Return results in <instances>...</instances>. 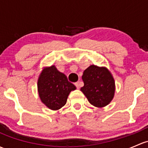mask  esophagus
<instances>
[{"instance_id": "34e87169", "label": "esophagus", "mask_w": 148, "mask_h": 148, "mask_svg": "<svg viewBox=\"0 0 148 148\" xmlns=\"http://www.w3.org/2000/svg\"><path fill=\"white\" fill-rule=\"evenodd\" d=\"M74 84H75V86H77V88H80L81 84H80V82H76V83H74Z\"/></svg>"}]
</instances>
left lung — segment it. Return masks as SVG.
Instances as JSON below:
<instances>
[{
	"label": "left lung",
	"instance_id": "left-lung-1",
	"mask_svg": "<svg viewBox=\"0 0 148 148\" xmlns=\"http://www.w3.org/2000/svg\"><path fill=\"white\" fill-rule=\"evenodd\" d=\"M82 80L84 85L81 91L91 105L102 108L111 101L116 86L114 79L107 68L91 65L84 71Z\"/></svg>",
	"mask_w": 148,
	"mask_h": 148
}]
</instances>
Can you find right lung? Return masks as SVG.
I'll return each mask as SVG.
<instances>
[{
  "instance_id": "right-lung-1",
  "label": "right lung",
  "mask_w": 148,
  "mask_h": 148,
  "mask_svg": "<svg viewBox=\"0 0 148 148\" xmlns=\"http://www.w3.org/2000/svg\"><path fill=\"white\" fill-rule=\"evenodd\" d=\"M76 86L55 66L43 69L37 81V90L42 102L49 109L56 111L66 104L68 96Z\"/></svg>"
}]
</instances>
